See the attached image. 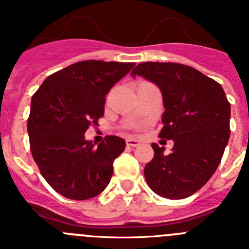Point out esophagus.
Segmentation results:
<instances>
[{
  "mask_svg": "<svg viewBox=\"0 0 249 249\" xmlns=\"http://www.w3.org/2000/svg\"><path fill=\"white\" fill-rule=\"evenodd\" d=\"M126 144L128 147H137L140 146L141 142L138 140H136V138H128V140L126 141Z\"/></svg>",
  "mask_w": 249,
  "mask_h": 249,
  "instance_id": "34e87169",
  "label": "esophagus"
}]
</instances>
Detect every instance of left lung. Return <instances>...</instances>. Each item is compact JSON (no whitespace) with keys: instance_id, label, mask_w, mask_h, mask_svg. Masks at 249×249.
I'll return each mask as SVG.
<instances>
[{"instance_id":"1","label":"left lung","mask_w":249,"mask_h":249,"mask_svg":"<svg viewBox=\"0 0 249 249\" xmlns=\"http://www.w3.org/2000/svg\"><path fill=\"white\" fill-rule=\"evenodd\" d=\"M160 89L164 112L160 138L173 141L169 155L152 143L153 160L144 167L152 191L164 198L182 199L210 181L230 140L231 105L222 86L181 63H140L131 72Z\"/></svg>"}]
</instances>
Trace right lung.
Segmentation results:
<instances>
[{"instance_id": "right-lung-1", "label": "right lung", "mask_w": 249, "mask_h": 249, "mask_svg": "<svg viewBox=\"0 0 249 249\" xmlns=\"http://www.w3.org/2000/svg\"><path fill=\"white\" fill-rule=\"evenodd\" d=\"M135 63L82 61L54 72L31 100L30 146L41 175L63 197L82 201L100 195L113 175L126 142L107 136L96 143L85 133L105 113L106 96Z\"/></svg>"}]
</instances>
